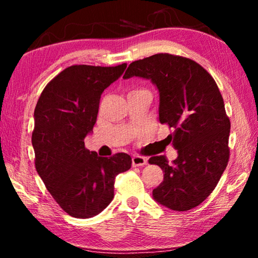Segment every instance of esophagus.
<instances>
[{"label": "esophagus", "instance_id": "esophagus-1", "mask_svg": "<svg viewBox=\"0 0 258 258\" xmlns=\"http://www.w3.org/2000/svg\"><path fill=\"white\" fill-rule=\"evenodd\" d=\"M147 165V159L142 156H133L132 158V166L137 167V166H143Z\"/></svg>", "mask_w": 258, "mask_h": 258}]
</instances>
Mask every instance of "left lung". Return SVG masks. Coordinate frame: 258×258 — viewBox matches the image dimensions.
Returning <instances> with one entry per match:
<instances>
[{"mask_svg":"<svg viewBox=\"0 0 258 258\" xmlns=\"http://www.w3.org/2000/svg\"><path fill=\"white\" fill-rule=\"evenodd\" d=\"M151 80L159 91V121L173 130L168 142L177 149L169 163L154 156L164 180L152 191L156 202L177 212L202 204L223 174L230 158L231 123L223 97L211 74L181 55L158 53L133 61L123 78Z\"/></svg>","mask_w":258,"mask_h":258,"instance_id":"left-lung-1","label":"left lung"}]
</instances>
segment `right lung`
<instances>
[{"label": "right lung", "mask_w": 258, "mask_h": 258, "mask_svg": "<svg viewBox=\"0 0 258 258\" xmlns=\"http://www.w3.org/2000/svg\"><path fill=\"white\" fill-rule=\"evenodd\" d=\"M126 66L63 69L47 83L35 108V167L53 199L73 217L89 218L103 211L113 198L116 175L132 165L127 154L106 158L84 143L97 121L102 92Z\"/></svg>", "instance_id": "1"}]
</instances>
